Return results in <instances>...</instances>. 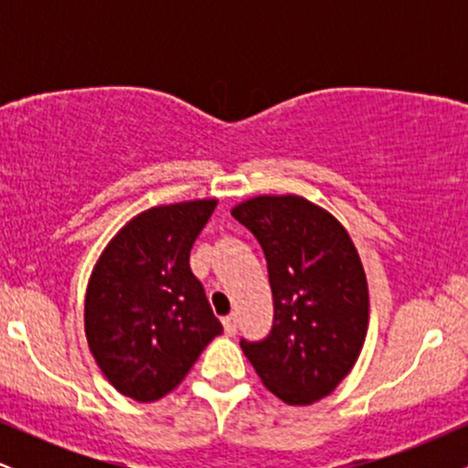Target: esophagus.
<instances>
[{
  "mask_svg": "<svg viewBox=\"0 0 468 468\" xmlns=\"http://www.w3.org/2000/svg\"><path fill=\"white\" fill-rule=\"evenodd\" d=\"M222 325H224V332H227L229 336H233L235 332H238V316L235 314H227L222 319Z\"/></svg>",
  "mask_w": 468,
  "mask_h": 468,
  "instance_id": "1",
  "label": "esophagus"
}]
</instances>
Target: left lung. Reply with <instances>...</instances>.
<instances>
[{
    "label": "left lung",
    "mask_w": 468,
    "mask_h": 468,
    "mask_svg": "<svg viewBox=\"0 0 468 468\" xmlns=\"http://www.w3.org/2000/svg\"><path fill=\"white\" fill-rule=\"evenodd\" d=\"M233 218L264 249L275 319L244 350L261 383L288 405H313L336 389L363 350L367 279L343 224L302 196H257Z\"/></svg>",
    "instance_id": "8db88e82"
}]
</instances>
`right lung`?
Returning a JSON list of instances; mask_svg holds the SVG:
<instances>
[{"instance_id":"obj_1","label":"right lung","mask_w":468,"mask_h":468,"mask_svg":"<svg viewBox=\"0 0 468 468\" xmlns=\"http://www.w3.org/2000/svg\"><path fill=\"white\" fill-rule=\"evenodd\" d=\"M218 200L147 208L101 252L85 292V336L122 396L154 402L182 383L222 324L189 255Z\"/></svg>"}]
</instances>
